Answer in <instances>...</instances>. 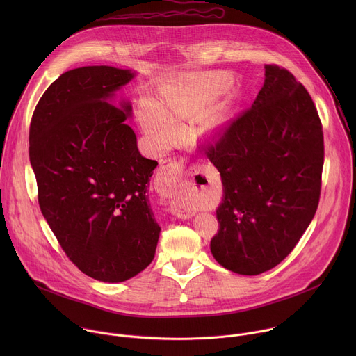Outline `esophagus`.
Listing matches in <instances>:
<instances>
[{
	"instance_id": "obj_1",
	"label": "esophagus",
	"mask_w": 356,
	"mask_h": 356,
	"mask_svg": "<svg viewBox=\"0 0 356 356\" xmlns=\"http://www.w3.org/2000/svg\"><path fill=\"white\" fill-rule=\"evenodd\" d=\"M181 170H183V163L176 159H169L162 162L155 179L156 191L163 197H170L173 193L176 180L181 173ZM170 209H172V213L181 220H187L194 216V210L184 201H172Z\"/></svg>"
}]
</instances>
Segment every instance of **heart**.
Returning <instances> with one entry per match:
<instances>
[{
    "mask_svg": "<svg viewBox=\"0 0 356 356\" xmlns=\"http://www.w3.org/2000/svg\"><path fill=\"white\" fill-rule=\"evenodd\" d=\"M201 104L190 83L169 87L162 97V107L145 99L140 104V118L146 132L161 145H168L179 135L176 121L197 114Z\"/></svg>",
    "mask_w": 356,
    "mask_h": 356,
    "instance_id": "b5f03b06",
    "label": "heart"
}]
</instances>
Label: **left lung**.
Segmentation results:
<instances>
[{"instance_id": "8db88e82", "label": "left lung", "mask_w": 356, "mask_h": 356, "mask_svg": "<svg viewBox=\"0 0 356 356\" xmlns=\"http://www.w3.org/2000/svg\"><path fill=\"white\" fill-rule=\"evenodd\" d=\"M207 156L224 191L213 257L238 275L270 270L294 249L320 201L324 136L309 91L289 70L265 65L252 107L224 128Z\"/></svg>"}]
</instances>
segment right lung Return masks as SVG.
<instances>
[{
	"instance_id": "right-lung-1",
	"label": "right lung",
	"mask_w": 356,
	"mask_h": 356,
	"mask_svg": "<svg viewBox=\"0 0 356 356\" xmlns=\"http://www.w3.org/2000/svg\"><path fill=\"white\" fill-rule=\"evenodd\" d=\"M134 77L111 66L69 70L43 92L29 128L44 220L83 273L108 283L150 265L161 234L146 193L158 162L139 154L131 104L108 103Z\"/></svg>"
}]
</instances>
